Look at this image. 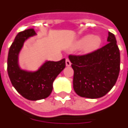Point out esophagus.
Here are the masks:
<instances>
[{"instance_id":"1","label":"esophagus","mask_w":128,"mask_h":128,"mask_svg":"<svg viewBox=\"0 0 128 128\" xmlns=\"http://www.w3.org/2000/svg\"><path fill=\"white\" fill-rule=\"evenodd\" d=\"M65 64H66V66L67 67H70L71 65V62L70 60V59L69 58H66V60H65Z\"/></svg>"}]
</instances>
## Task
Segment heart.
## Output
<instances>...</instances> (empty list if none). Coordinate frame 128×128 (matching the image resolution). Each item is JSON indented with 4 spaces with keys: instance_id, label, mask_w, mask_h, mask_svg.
I'll use <instances>...</instances> for the list:
<instances>
[{
    "instance_id": "1",
    "label": "heart",
    "mask_w": 128,
    "mask_h": 128,
    "mask_svg": "<svg viewBox=\"0 0 128 128\" xmlns=\"http://www.w3.org/2000/svg\"><path fill=\"white\" fill-rule=\"evenodd\" d=\"M101 44V40L99 37H93L86 35L81 38L76 43L75 48H80L84 46V50L86 52H92L98 49Z\"/></svg>"
}]
</instances>
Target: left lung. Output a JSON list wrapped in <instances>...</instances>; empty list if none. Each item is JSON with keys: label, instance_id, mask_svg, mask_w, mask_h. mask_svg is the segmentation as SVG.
<instances>
[{"label": "left lung", "instance_id": "obj_1", "mask_svg": "<svg viewBox=\"0 0 128 128\" xmlns=\"http://www.w3.org/2000/svg\"><path fill=\"white\" fill-rule=\"evenodd\" d=\"M108 44L82 55L70 54L73 68L74 89L78 96L102 98L115 84L120 71V52L114 34L108 32Z\"/></svg>", "mask_w": 128, "mask_h": 128}]
</instances>
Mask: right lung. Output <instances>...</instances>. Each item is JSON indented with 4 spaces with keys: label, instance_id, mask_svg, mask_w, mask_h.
I'll use <instances>...</instances> for the list:
<instances>
[{
    "label": "right lung",
    "instance_id": "add662e5",
    "mask_svg": "<svg viewBox=\"0 0 128 128\" xmlns=\"http://www.w3.org/2000/svg\"><path fill=\"white\" fill-rule=\"evenodd\" d=\"M36 34L33 28L18 32L9 48L7 58V72L12 85L24 98L40 100L48 98L52 91L55 78L65 68V59L46 61L34 72L22 70L18 64V57L23 44Z\"/></svg>",
    "mask_w": 128,
    "mask_h": 128
}]
</instances>
